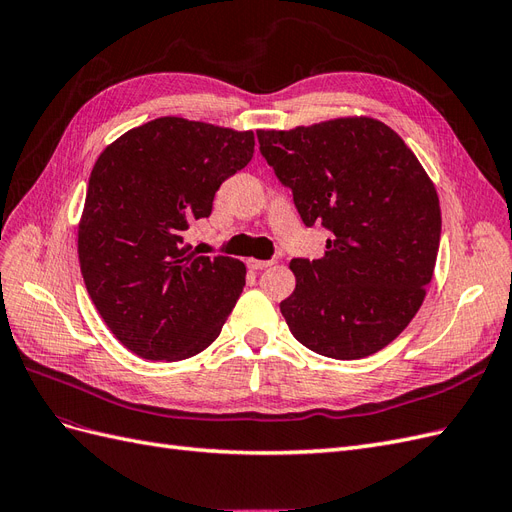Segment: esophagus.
<instances>
[{
    "label": "esophagus",
    "mask_w": 512,
    "mask_h": 512,
    "mask_svg": "<svg viewBox=\"0 0 512 512\" xmlns=\"http://www.w3.org/2000/svg\"><path fill=\"white\" fill-rule=\"evenodd\" d=\"M271 265H275V260H256V258L247 260V267H250L252 271H262V269H267Z\"/></svg>",
    "instance_id": "1"
}]
</instances>
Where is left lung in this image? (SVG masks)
<instances>
[{"mask_svg":"<svg viewBox=\"0 0 512 512\" xmlns=\"http://www.w3.org/2000/svg\"><path fill=\"white\" fill-rule=\"evenodd\" d=\"M256 136L303 224L329 232L322 258L290 262L297 286L280 303L290 333L339 361L389 346L423 305L438 258L440 200L425 168L371 117Z\"/></svg>","mask_w":512,"mask_h":512,"instance_id":"left-lung-1","label":"left lung"}]
</instances>
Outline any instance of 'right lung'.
Returning <instances> with one entry per match:
<instances>
[{
	"mask_svg": "<svg viewBox=\"0 0 512 512\" xmlns=\"http://www.w3.org/2000/svg\"><path fill=\"white\" fill-rule=\"evenodd\" d=\"M254 156V132L160 117L108 145L91 170L79 262L119 342L149 361H183L220 335L245 265L198 256L183 232L209 218L220 185Z\"/></svg>",
	"mask_w": 512,
	"mask_h": 512,
	"instance_id": "add662e5",
	"label": "right lung"
}]
</instances>
